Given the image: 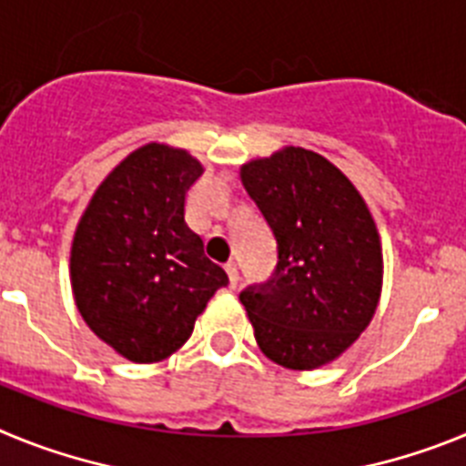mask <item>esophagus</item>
<instances>
[{
    "instance_id": "34e87169",
    "label": "esophagus",
    "mask_w": 466,
    "mask_h": 466,
    "mask_svg": "<svg viewBox=\"0 0 466 466\" xmlns=\"http://www.w3.org/2000/svg\"><path fill=\"white\" fill-rule=\"evenodd\" d=\"M226 273H228V279H230V287L236 289L238 287V279H240V273H238V266L233 261L226 263Z\"/></svg>"
}]
</instances>
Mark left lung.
I'll list each match as a JSON object with an SVG mask.
<instances>
[{
	"mask_svg": "<svg viewBox=\"0 0 466 466\" xmlns=\"http://www.w3.org/2000/svg\"><path fill=\"white\" fill-rule=\"evenodd\" d=\"M240 182L278 240V270L240 300L261 352L291 371L339 360L371 324L382 242L371 209L331 160L282 147L240 166Z\"/></svg>",
	"mask_w": 466,
	"mask_h": 466,
	"instance_id": "1",
	"label": "left lung"
}]
</instances>
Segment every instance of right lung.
I'll list each match as a JSON object with an SVG mask.
<instances>
[{
  "instance_id": "obj_1",
  "label": "right lung",
  "mask_w": 466,
  "mask_h": 466,
  "mask_svg": "<svg viewBox=\"0 0 466 466\" xmlns=\"http://www.w3.org/2000/svg\"><path fill=\"white\" fill-rule=\"evenodd\" d=\"M203 172L187 149L144 144L102 179L74 230L76 310L123 360L156 364L175 355L228 284L184 221V198Z\"/></svg>"
}]
</instances>
